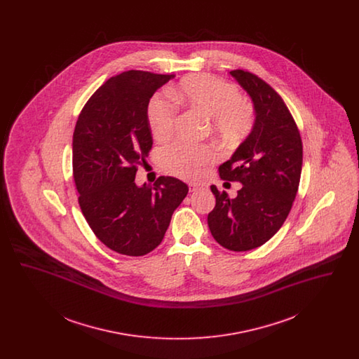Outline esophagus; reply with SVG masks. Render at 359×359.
<instances>
[{
    "label": "esophagus",
    "instance_id": "1",
    "mask_svg": "<svg viewBox=\"0 0 359 359\" xmlns=\"http://www.w3.org/2000/svg\"><path fill=\"white\" fill-rule=\"evenodd\" d=\"M201 187H202V186H201V184H198V183H188V189H189V192H195V191H198Z\"/></svg>",
    "mask_w": 359,
    "mask_h": 359
}]
</instances>
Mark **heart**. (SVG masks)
Returning <instances> with one entry per match:
<instances>
[{
	"instance_id": "heart-1",
	"label": "heart",
	"mask_w": 359,
	"mask_h": 359,
	"mask_svg": "<svg viewBox=\"0 0 359 359\" xmlns=\"http://www.w3.org/2000/svg\"><path fill=\"white\" fill-rule=\"evenodd\" d=\"M177 104L207 118V132L221 147L234 149L250 135L256 113L248 98L239 95L237 87L207 74L189 75L167 91ZM163 94H156L147 107V118L157 141L171 137L177 107ZM218 158L210 145H187L175 142L164 148L160 163L163 170L180 179H198Z\"/></svg>"
}]
</instances>
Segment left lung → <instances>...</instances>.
<instances>
[{
	"mask_svg": "<svg viewBox=\"0 0 359 359\" xmlns=\"http://www.w3.org/2000/svg\"><path fill=\"white\" fill-rule=\"evenodd\" d=\"M230 74L252 97L256 122L218 168L221 179L239 182L242 188L230 199L211 186L215 207L207 222L221 246L246 252L268 242L285 222L300 183L303 142L290 109L272 86L245 69Z\"/></svg>",
	"mask_w": 359,
	"mask_h": 359,
	"instance_id": "8db88e82",
	"label": "left lung"
}]
</instances>
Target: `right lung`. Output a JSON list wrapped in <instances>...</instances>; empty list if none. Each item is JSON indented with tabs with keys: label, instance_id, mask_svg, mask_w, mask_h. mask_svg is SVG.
Listing matches in <instances>:
<instances>
[{
	"label": "right lung",
	"instance_id": "right-lung-1",
	"mask_svg": "<svg viewBox=\"0 0 359 359\" xmlns=\"http://www.w3.org/2000/svg\"><path fill=\"white\" fill-rule=\"evenodd\" d=\"M173 75L130 69L106 81L86 102L72 137V175L83 217L109 249L145 256L164 238L188 186L160 176L135 183L154 140L147 107Z\"/></svg>",
	"mask_w": 359,
	"mask_h": 359
}]
</instances>
